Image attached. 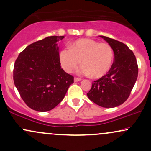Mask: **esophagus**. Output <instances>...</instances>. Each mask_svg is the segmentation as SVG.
I'll return each mask as SVG.
<instances>
[{
	"label": "esophagus",
	"mask_w": 151,
	"mask_h": 151,
	"mask_svg": "<svg viewBox=\"0 0 151 151\" xmlns=\"http://www.w3.org/2000/svg\"><path fill=\"white\" fill-rule=\"evenodd\" d=\"M81 80V79H80V78H78V77H74V81H75V82H77V81H79Z\"/></svg>",
	"instance_id": "obj_1"
}]
</instances>
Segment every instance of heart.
Wrapping results in <instances>:
<instances>
[{
	"mask_svg": "<svg viewBox=\"0 0 151 151\" xmlns=\"http://www.w3.org/2000/svg\"><path fill=\"white\" fill-rule=\"evenodd\" d=\"M114 53L108 43L91 39H79L72 43L70 48L60 52V60L62 68L67 72H72L81 62L80 73L91 74L99 79L106 74L114 63Z\"/></svg>",
	"mask_w": 151,
	"mask_h": 151,
	"instance_id": "heart-1",
	"label": "heart"
}]
</instances>
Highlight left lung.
I'll list each match as a JSON object with an SVG mask.
<instances>
[{"mask_svg": "<svg viewBox=\"0 0 151 151\" xmlns=\"http://www.w3.org/2000/svg\"><path fill=\"white\" fill-rule=\"evenodd\" d=\"M100 37L111 46L114 61L108 73L92 83L87 96L100 106L114 108L129 98L138 77V64L126 45L105 36Z\"/></svg>", "mask_w": 151, "mask_h": 151, "instance_id": "8db88e82", "label": "left lung"}]
</instances>
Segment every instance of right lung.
<instances>
[{"label": "right lung", "mask_w": 151, "mask_h": 151, "mask_svg": "<svg viewBox=\"0 0 151 151\" xmlns=\"http://www.w3.org/2000/svg\"><path fill=\"white\" fill-rule=\"evenodd\" d=\"M50 36L26 47L15 60L13 80L20 96L33 110L48 111L62 101L74 77L61 68L58 42Z\"/></svg>", "instance_id": "1"}]
</instances>
